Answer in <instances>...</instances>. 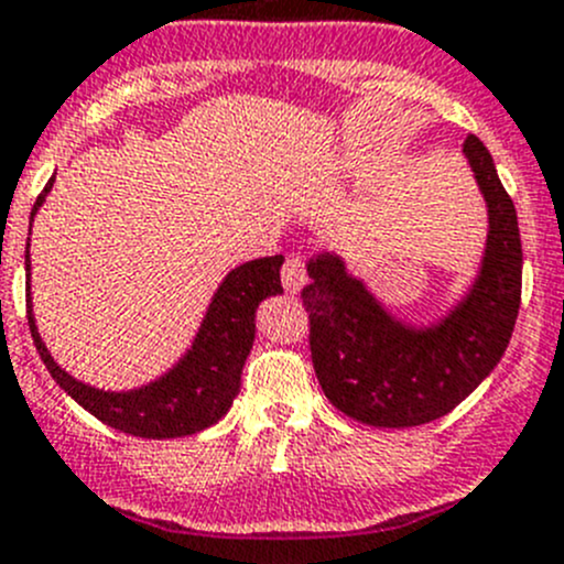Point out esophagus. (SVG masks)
<instances>
[{"label":"esophagus","mask_w":564,"mask_h":564,"mask_svg":"<svg viewBox=\"0 0 564 564\" xmlns=\"http://www.w3.org/2000/svg\"><path fill=\"white\" fill-rule=\"evenodd\" d=\"M282 285L288 293H299L307 285V268H304L302 257H288L285 268H282Z\"/></svg>","instance_id":"1"}]
</instances>
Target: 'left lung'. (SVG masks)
Instances as JSON below:
<instances>
[{
  "label": "left lung",
  "instance_id": "obj_1",
  "mask_svg": "<svg viewBox=\"0 0 564 564\" xmlns=\"http://www.w3.org/2000/svg\"><path fill=\"white\" fill-rule=\"evenodd\" d=\"M463 154L487 205V240L468 291L432 324L395 318L335 251L310 257L302 291L326 399L359 423L406 429L448 415L498 366L520 307L518 213L476 135Z\"/></svg>",
  "mask_w": 564,
  "mask_h": 564
}]
</instances>
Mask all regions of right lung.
<instances>
[{
    "instance_id": "obj_1",
    "label": "right lung",
    "mask_w": 564,
    "mask_h": 564,
    "mask_svg": "<svg viewBox=\"0 0 564 564\" xmlns=\"http://www.w3.org/2000/svg\"><path fill=\"white\" fill-rule=\"evenodd\" d=\"M52 185H55V176L37 196L32 218L46 202ZM282 262L285 257L273 254L232 268L213 293L210 307L198 324L191 348L163 377L141 388L99 390L63 371L46 343L41 340L35 315H32L30 282H26V318H30L32 340L52 379L101 423L147 440L187 437L221 421L232 406L235 395L240 393V373L254 346L257 307L262 299L282 293V282H279ZM24 268L30 279V240H26Z\"/></svg>"
}]
</instances>
